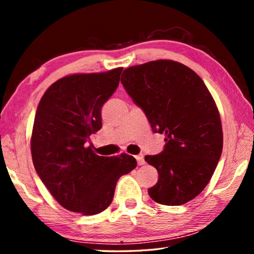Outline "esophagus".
Returning <instances> with one entry per match:
<instances>
[{"label": "esophagus", "mask_w": 254, "mask_h": 254, "mask_svg": "<svg viewBox=\"0 0 254 254\" xmlns=\"http://www.w3.org/2000/svg\"><path fill=\"white\" fill-rule=\"evenodd\" d=\"M135 159H136L137 165H139V166H142V165H144V163H145L144 158H143V154H137V156H135Z\"/></svg>", "instance_id": "obj_1"}]
</instances>
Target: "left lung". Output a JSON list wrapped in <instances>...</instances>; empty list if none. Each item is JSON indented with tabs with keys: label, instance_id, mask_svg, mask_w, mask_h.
Instances as JSON below:
<instances>
[{
	"label": "left lung",
	"instance_id": "left-lung-1",
	"mask_svg": "<svg viewBox=\"0 0 254 254\" xmlns=\"http://www.w3.org/2000/svg\"><path fill=\"white\" fill-rule=\"evenodd\" d=\"M121 81L153 132L166 135L165 150L144 158L159 174L149 196L168 206L194 199L212 178L223 149L221 117L212 94L194 70L169 59L128 67Z\"/></svg>",
	"mask_w": 254,
	"mask_h": 254
}]
</instances>
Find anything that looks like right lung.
<instances>
[{"label":"right lung","mask_w":254,"mask_h":254,"mask_svg":"<svg viewBox=\"0 0 254 254\" xmlns=\"http://www.w3.org/2000/svg\"><path fill=\"white\" fill-rule=\"evenodd\" d=\"M122 67L55 81L38 105L31 134L33 166L64 208L95 215L109 207L122 175L136 167L127 153L103 157L88 144L102 127L101 109L118 88Z\"/></svg>","instance_id":"obj_1"}]
</instances>
